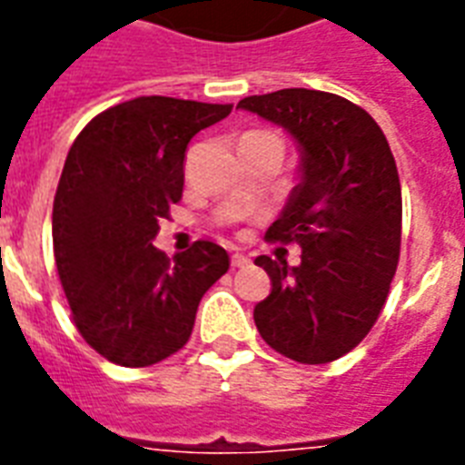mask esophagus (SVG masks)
<instances>
[{
  "mask_svg": "<svg viewBox=\"0 0 465 465\" xmlns=\"http://www.w3.org/2000/svg\"><path fill=\"white\" fill-rule=\"evenodd\" d=\"M248 262H251V258H248V255H243V253H233L232 255L233 268H246Z\"/></svg>",
  "mask_w": 465,
  "mask_h": 465,
  "instance_id": "34e87169",
  "label": "esophagus"
}]
</instances>
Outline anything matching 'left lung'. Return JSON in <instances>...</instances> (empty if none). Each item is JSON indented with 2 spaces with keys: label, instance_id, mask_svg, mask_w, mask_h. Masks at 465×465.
<instances>
[{
  "label": "left lung",
  "instance_id": "1",
  "mask_svg": "<svg viewBox=\"0 0 465 465\" xmlns=\"http://www.w3.org/2000/svg\"><path fill=\"white\" fill-rule=\"evenodd\" d=\"M290 134L299 152L297 185L270 241H297L302 262L258 255L272 292L255 306L258 332L302 364L347 354L371 331L401 255V181L381 127L347 98L282 89L239 101Z\"/></svg>",
  "mask_w": 465,
  "mask_h": 465
}]
</instances>
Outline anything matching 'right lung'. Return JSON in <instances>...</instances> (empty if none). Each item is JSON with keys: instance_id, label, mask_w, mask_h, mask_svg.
I'll return each mask as SVG.
<instances>
[{"instance_id": "obj_1", "label": "right lung", "mask_w": 465, "mask_h": 465, "mask_svg": "<svg viewBox=\"0 0 465 465\" xmlns=\"http://www.w3.org/2000/svg\"><path fill=\"white\" fill-rule=\"evenodd\" d=\"M232 105L140 96L113 105L69 149L53 204L54 262L82 338L120 367L178 352L197 304L229 270V253L195 241L173 261L152 246L183 195V159Z\"/></svg>"}]
</instances>
